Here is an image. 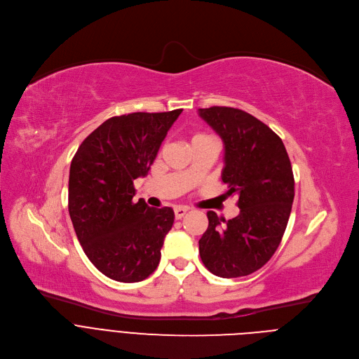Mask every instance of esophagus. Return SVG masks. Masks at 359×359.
<instances>
[{
  "mask_svg": "<svg viewBox=\"0 0 359 359\" xmlns=\"http://www.w3.org/2000/svg\"><path fill=\"white\" fill-rule=\"evenodd\" d=\"M186 213H187V209H186V208H176V209H175V217H176V220H180Z\"/></svg>",
  "mask_w": 359,
  "mask_h": 359,
  "instance_id": "esophagus-1",
  "label": "esophagus"
}]
</instances>
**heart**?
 <instances>
[{
  "label": "heart",
  "mask_w": 359,
  "mask_h": 359,
  "mask_svg": "<svg viewBox=\"0 0 359 359\" xmlns=\"http://www.w3.org/2000/svg\"><path fill=\"white\" fill-rule=\"evenodd\" d=\"M203 137H210V136H208V135H196V136L193 137V140H197V139H203Z\"/></svg>",
  "instance_id": "1"
}]
</instances>
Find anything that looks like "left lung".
<instances>
[{
  "instance_id": "1",
  "label": "left lung",
  "mask_w": 359,
  "mask_h": 359,
  "mask_svg": "<svg viewBox=\"0 0 359 359\" xmlns=\"http://www.w3.org/2000/svg\"><path fill=\"white\" fill-rule=\"evenodd\" d=\"M224 143V196H237L231 220L208 212L198 240L203 264L217 277L236 278L262 269L278 248L294 200V175L280 136L252 115L227 107L198 109Z\"/></svg>"
}]
</instances>
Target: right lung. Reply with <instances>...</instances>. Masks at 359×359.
<instances>
[{"instance_id":"add662e5","label":"right lung","mask_w":359,"mask_h":359,"mask_svg":"<svg viewBox=\"0 0 359 359\" xmlns=\"http://www.w3.org/2000/svg\"><path fill=\"white\" fill-rule=\"evenodd\" d=\"M182 111L114 116L71 162L68 209L76 237L90 263L115 281H142L159 266L175 213L149 208L143 198L135 203L133 180L147 175Z\"/></svg>"}]
</instances>
